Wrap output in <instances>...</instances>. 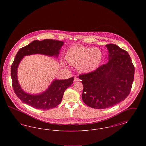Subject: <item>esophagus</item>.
I'll return each mask as SVG.
<instances>
[{
  "instance_id": "34e87169",
  "label": "esophagus",
  "mask_w": 146,
  "mask_h": 146,
  "mask_svg": "<svg viewBox=\"0 0 146 146\" xmlns=\"http://www.w3.org/2000/svg\"><path fill=\"white\" fill-rule=\"evenodd\" d=\"M80 80H79V79L78 78H77V77H75L74 78V82H78V81H79Z\"/></svg>"
}]
</instances>
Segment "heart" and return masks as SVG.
<instances>
[{"mask_svg":"<svg viewBox=\"0 0 146 146\" xmlns=\"http://www.w3.org/2000/svg\"><path fill=\"white\" fill-rule=\"evenodd\" d=\"M103 52L98 48L76 45L68 49L66 54V61L70 64L77 65L82 73L88 74L97 70L103 60Z\"/></svg>","mask_w":146,"mask_h":146,"instance_id":"b5f03b06","label":"heart"}]
</instances>
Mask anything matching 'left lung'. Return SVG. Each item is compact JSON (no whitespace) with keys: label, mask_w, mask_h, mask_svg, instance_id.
Listing matches in <instances>:
<instances>
[{"label":"left lung","mask_w":146,"mask_h":146,"mask_svg":"<svg viewBox=\"0 0 146 146\" xmlns=\"http://www.w3.org/2000/svg\"><path fill=\"white\" fill-rule=\"evenodd\" d=\"M106 46L108 62L90 73L79 76L84 86V102L95 109L109 108L124 101L134 79L135 67L128 52L113 44Z\"/></svg>","instance_id":"obj_1"}]
</instances>
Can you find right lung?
Returning <instances> with one entry per match:
<instances>
[{
    "instance_id": "right-lung-1",
    "label": "right lung",
    "mask_w": 146,
    "mask_h": 146,
    "mask_svg": "<svg viewBox=\"0 0 146 146\" xmlns=\"http://www.w3.org/2000/svg\"><path fill=\"white\" fill-rule=\"evenodd\" d=\"M63 44V42L52 39L35 40L19 50L11 67V76L14 92L23 102L40 110L54 108L61 103L64 91L73 84L74 77L64 80L55 79L44 92L31 95L22 89L17 80V72L19 63L25 56L42 54L57 57Z\"/></svg>"
}]
</instances>
